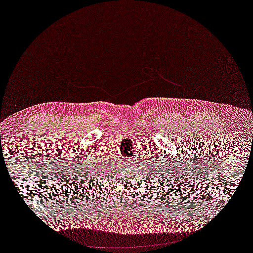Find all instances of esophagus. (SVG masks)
I'll use <instances>...</instances> for the list:
<instances>
[{
  "label": "esophagus",
  "mask_w": 253,
  "mask_h": 253,
  "mask_svg": "<svg viewBox=\"0 0 253 253\" xmlns=\"http://www.w3.org/2000/svg\"><path fill=\"white\" fill-rule=\"evenodd\" d=\"M130 161H131V162H132V163H133V161H132V160H130Z\"/></svg>",
  "instance_id": "esophagus-1"
}]
</instances>
